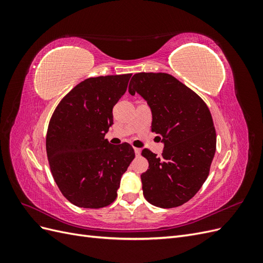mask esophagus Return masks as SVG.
Segmentation results:
<instances>
[{
	"label": "esophagus",
	"instance_id": "obj_1",
	"mask_svg": "<svg viewBox=\"0 0 263 263\" xmlns=\"http://www.w3.org/2000/svg\"><path fill=\"white\" fill-rule=\"evenodd\" d=\"M134 150H135V154H136V156H139V155H140V153H141V149L135 147V148H134Z\"/></svg>",
	"mask_w": 263,
	"mask_h": 263
}]
</instances>
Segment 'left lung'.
I'll return each mask as SVG.
<instances>
[{
  "label": "left lung",
  "mask_w": 263,
  "mask_h": 263,
  "mask_svg": "<svg viewBox=\"0 0 263 263\" xmlns=\"http://www.w3.org/2000/svg\"><path fill=\"white\" fill-rule=\"evenodd\" d=\"M128 90L147 101L151 132L164 142L160 157L149 149L141 153L149 162L140 176L144 196L158 208H178L198 192L210 174L216 151L212 114L194 91L168 73L134 74Z\"/></svg>",
  "instance_id": "1"
}]
</instances>
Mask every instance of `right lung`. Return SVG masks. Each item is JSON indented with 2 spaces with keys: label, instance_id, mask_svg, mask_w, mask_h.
I'll return each instance as SVG.
<instances>
[{
  "label": "right lung",
  "instance_id": "add662e5",
  "mask_svg": "<svg viewBox=\"0 0 263 263\" xmlns=\"http://www.w3.org/2000/svg\"><path fill=\"white\" fill-rule=\"evenodd\" d=\"M132 74L89 78L63 98L46 136V151L55 184L79 208L112 204L135 151L105 139L113 124V107L127 90Z\"/></svg>",
  "mask_w": 263,
  "mask_h": 263
}]
</instances>
